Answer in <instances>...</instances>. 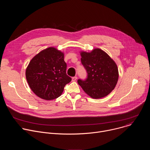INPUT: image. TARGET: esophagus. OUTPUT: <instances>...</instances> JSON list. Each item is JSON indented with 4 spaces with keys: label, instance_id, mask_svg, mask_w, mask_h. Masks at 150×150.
<instances>
[{
    "label": "esophagus",
    "instance_id": "34e87169",
    "mask_svg": "<svg viewBox=\"0 0 150 150\" xmlns=\"http://www.w3.org/2000/svg\"><path fill=\"white\" fill-rule=\"evenodd\" d=\"M76 79H77V76H74L72 78V81H75Z\"/></svg>",
    "mask_w": 150,
    "mask_h": 150
}]
</instances>
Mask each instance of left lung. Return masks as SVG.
I'll use <instances>...</instances> for the list:
<instances>
[{"label":"left lung","mask_w":150,"mask_h":150,"mask_svg":"<svg viewBox=\"0 0 150 150\" xmlns=\"http://www.w3.org/2000/svg\"><path fill=\"white\" fill-rule=\"evenodd\" d=\"M81 63L87 73L85 80L78 83L93 98L108 96L116 87L119 72L116 63L105 52L95 49L90 53L81 52Z\"/></svg>","instance_id":"8db88e82"}]
</instances>
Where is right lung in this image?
Wrapping results in <instances>:
<instances>
[{
  "instance_id": "1",
  "label": "right lung",
  "mask_w": 150,
  "mask_h": 150,
  "mask_svg": "<svg viewBox=\"0 0 150 150\" xmlns=\"http://www.w3.org/2000/svg\"><path fill=\"white\" fill-rule=\"evenodd\" d=\"M67 65L64 54L49 47L35 55L30 61L25 75L31 90L46 100L57 98L72 78L67 74Z\"/></svg>"
}]
</instances>
